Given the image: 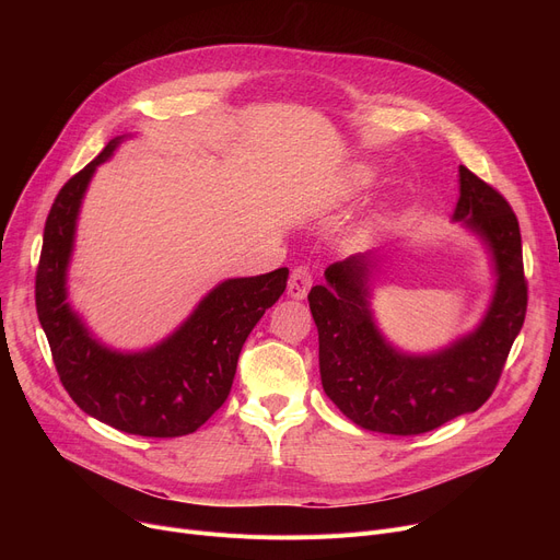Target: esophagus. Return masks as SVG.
Returning a JSON list of instances; mask_svg holds the SVG:
<instances>
[{
    "instance_id": "obj_1",
    "label": "esophagus",
    "mask_w": 560,
    "mask_h": 560,
    "mask_svg": "<svg viewBox=\"0 0 560 560\" xmlns=\"http://www.w3.org/2000/svg\"><path fill=\"white\" fill-rule=\"evenodd\" d=\"M313 283V277H311V270L306 268V265H300V268L292 270L290 275V281H288V298L292 300H304L306 292Z\"/></svg>"
}]
</instances>
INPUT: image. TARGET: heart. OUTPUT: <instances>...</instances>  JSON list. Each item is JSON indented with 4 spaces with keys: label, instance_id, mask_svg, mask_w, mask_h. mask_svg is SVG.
Instances as JSON below:
<instances>
[{
    "label": "heart",
    "instance_id": "1",
    "mask_svg": "<svg viewBox=\"0 0 560 560\" xmlns=\"http://www.w3.org/2000/svg\"><path fill=\"white\" fill-rule=\"evenodd\" d=\"M374 179H376V172H374L372 165H368V163H354V165H349V167H345V170L338 174V179H336V184H334L331 195H329L327 201L334 206V203H342V201L354 199V197L361 195L365 188H370V186L374 184ZM378 222H381V215H378V213L372 215L370 229H374Z\"/></svg>",
    "mask_w": 560,
    "mask_h": 560
}]
</instances>
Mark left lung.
Instances as JSON below:
<instances>
[{
    "label": "left lung",
    "instance_id": "8db88e82",
    "mask_svg": "<svg viewBox=\"0 0 560 560\" xmlns=\"http://www.w3.org/2000/svg\"><path fill=\"white\" fill-rule=\"evenodd\" d=\"M458 222L483 245L492 292L477 327L429 351L397 347L372 308L374 279L386 254L365 252L327 268L308 292L319 336V376L327 397L361 429L418 435L475 413L492 395L524 325L522 235L509 201L467 167H458Z\"/></svg>",
    "mask_w": 560,
    "mask_h": 560
}]
</instances>
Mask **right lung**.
<instances>
[{"mask_svg":"<svg viewBox=\"0 0 560 560\" xmlns=\"http://www.w3.org/2000/svg\"><path fill=\"white\" fill-rule=\"evenodd\" d=\"M129 138H113L58 192L45 222L36 308L61 384L83 413L125 433L176 438L197 431L229 397L241 349L283 295L288 268L220 281L150 347L117 349L100 340L68 300V272L88 186Z\"/></svg>","mask_w":560,"mask_h":560,"instance_id":"add662e5","label":"right lung"}]
</instances>
